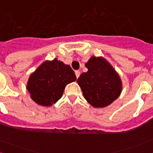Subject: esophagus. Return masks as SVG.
<instances>
[{
    "instance_id": "esophagus-1",
    "label": "esophagus",
    "mask_w": 153,
    "mask_h": 153,
    "mask_svg": "<svg viewBox=\"0 0 153 153\" xmlns=\"http://www.w3.org/2000/svg\"><path fill=\"white\" fill-rule=\"evenodd\" d=\"M75 74H76V78H78L79 76V75H80V72H79V70H76Z\"/></svg>"
}]
</instances>
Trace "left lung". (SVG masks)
Returning <instances> with one entry per match:
<instances>
[{
  "label": "left lung",
  "instance_id": "1",
  "mask_svg": "<svg viewBox=\"0 0 153 153\" xmlns=\"http://www.w3.org/2000/svg\"><path fill=\"white\" fill-rule=\"evenodd\" d=\"M88 71L77 82L86 100L95 108L109 106L120 97L122 81L111 64L103 57L92 56L85 64Z\"/></svg>",
  "mask_w": 153,
  "mask_h": 153
}]
</instances>
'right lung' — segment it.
I'll list each match as a JSON object with an SVG mask.
<instances>
[{
  "label": "right lung",
  "mask_w": 153,
  "mask_h": 153,
  "mask_svg": "<svg viewBox=\"0 0 153 153\" xmlns=\"http://www.w3.org/2000/svg\"><path fill=\"white\" fill-rule=\"evenodd\" d=\"M76 79L71 67L55 58L42 63L30 76L27 89L36 103L51 106L61 98L65 86Z\"/></svg>",
  "instance_id": "1"
}]
</instances>
